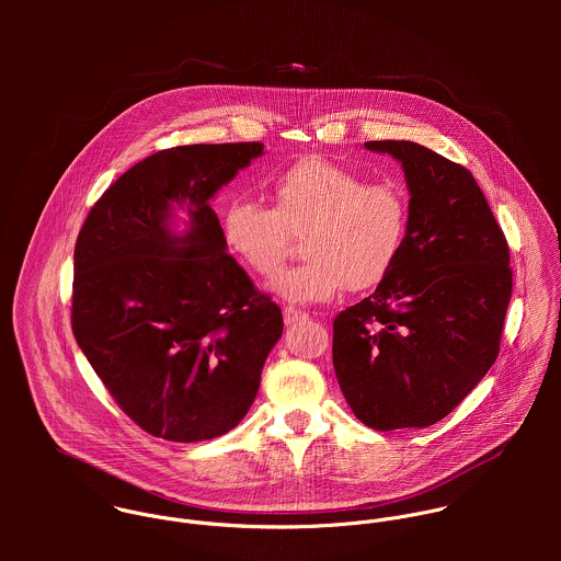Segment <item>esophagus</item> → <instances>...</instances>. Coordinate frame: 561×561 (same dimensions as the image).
Wrapping results in <instances>:
<instances>
[{
    "label": "esophagus",
    "instance_id": "esophagus-1",
    "mask_svg": "<svg viewBox=\"0 0 561 561\" xmlns=\"http://www.w3.org/2000/svg\"><path fill=\"white\" fill-rule=\"evenodd\" d=\"M309 318L305 311H300V309H294V307H287L285 311H283V320L287 325H294V323H298V321H305Z\"/></svg>",
    "mask_w": 561,
    "mask_h": 561
}]
</instances>
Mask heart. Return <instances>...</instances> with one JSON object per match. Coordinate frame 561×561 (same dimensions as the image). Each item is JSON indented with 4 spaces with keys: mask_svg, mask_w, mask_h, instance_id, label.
I'll list each match as a JSON object with an SVG mask.
<instances>
[{
    "mask_svg": "<svg viewBox=\"0 0 561 561\" xmlns=\"http://www.w3.org/2000/svg\"><path fill=\"white\" fill-rule=\"evenodd\" d=\"M272 209L233 201L222 214L229 250L256 276L278 272L294 236L305 263L280 272L272 289L287 302H328L343 287L382 283L408 233V194L396 181L367 183L325 160L298 161L272 183Z\"/></svg>",
    "mask_w": 561,
    "mask_h": 561,
    "instance_id": "1",
    "label": "heart"
}]
</instances>
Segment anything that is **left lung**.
I'll list each match as a JSON object with an SVG mask.
<instances>
[{
  "mask_svg": "<svg viewBox=\"0 0 561 561\" xmlns=\"http://www.w3.org/2000/svg\"><path fill=\"white\" fill-rule=\"evenodd\" d=\"M365 149L400 161L410 218L389 276L334 318V374L365 425L427 427L465 400L499 356L512 298L510 248L465 165L410 140Z\"/></svg>",
  "mask_w": 561,
  "mask_h": 561,
  "instance_id": "8db88e82",
  "label": "left lung"
}]
</instances>
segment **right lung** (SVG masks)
<instances>
[{
	"mask_svg": "<svg viewBox=\"0 0 561 561\" xmlns=\"http://www.w3.org/2000/svg\"><path fill=\"white\" fill-rule=\"evenodd\" d=\"M261 142L190 145L129 168L90 209L71 323L88 363L145 432L198 443L227 434L256 398L283 313L254 289L209 201ZM185 208L188 229H171Z\"/></svg>",
	"mask_w": 561,
	"mask_h": 561,
	"instance_id": "right-lung-1",
	"label": "right lung"
}]
</instances>
